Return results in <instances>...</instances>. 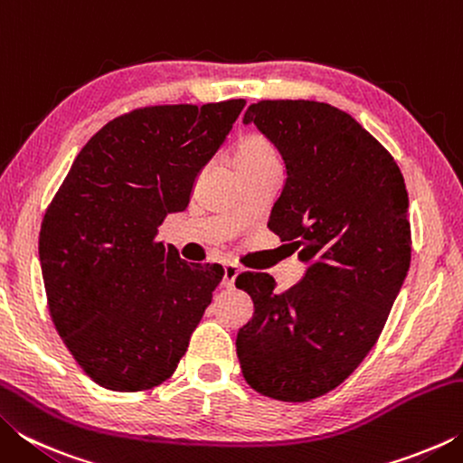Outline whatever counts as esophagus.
Segmentation results:
<instances>
[{
    "label": "esophagus",
    "instance_id": "34e87169",
    "mask_svg": "<svg viewBox=\"0 0 463 463\" xmlns=\"http://www.w3.org/2000/svg\"><path fill=\"white\" fill-rule=\"evenodd\" d=\"M239 276V268L232 263H226L224 265V276H222V286L224 288H232L234 286V279Z\"/></svg>",
    "mask_w": 463,
    "mask_h": 463
}]
</instances>
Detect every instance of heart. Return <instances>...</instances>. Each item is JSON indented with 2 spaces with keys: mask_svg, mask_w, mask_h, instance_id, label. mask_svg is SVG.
Masks as SVG:
<instances>
[{
  "mask_svg": "<svg viewBox=\"0 0 463 463\" xmlns=\"http://www.w3.org/2000/svg\"><path fill=\"white\" fill-rule=\"evenodd\" d=\"M276 161L278 159L271 145L260 137L242 138L232 151V167L261 165V163H276Z\"/></svg>",
  "mask_w": 463,
  "mask_h": 463,
  "instance_id": "heart-1",
  "label": "heart"
}]
</instances>
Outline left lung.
Instances as JSON below:
<instances>
[{
    "mask_svg": "<svg viewBox=\"0 0 463 463\" xmlns=\"http://www.w3.org/2000/svg\"><path fill=\"white\" fill-rule=\"evenodd\" d=\"M242 124L284 159L268 226L307 273L286 292L269 273H241L234 284L255 312L237 355L260 394L307 402L347 380L386 325L411 268L409 194L392 155L339 108L263 99Z\"/></svg>",
    "mask_w": 463,
    "mask_h": 463,
    "instance_id": "obj_1",
    "label": "left lung"
}]
</instances>
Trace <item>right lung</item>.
Here are the masks:
<instances>
[{
    "label": "right lung",
    "mask_w": 463,
    "mask_h": 463,
    "mask_svg": "<svg viewBox=\"0 0 463 463\" xmlns=\"http://www.w3.org/2000/svg\"><path fill=\"white\" fill-rule=\"evenodd\" d=\"M242 108L229 99L118 116L88 140L46 208L38 255L51 318L101 388L165 382L213 302L221 265L184 261L156 232L187 208Z\"/></svg>",
    "instance_id": "1"
}]
</instances>
